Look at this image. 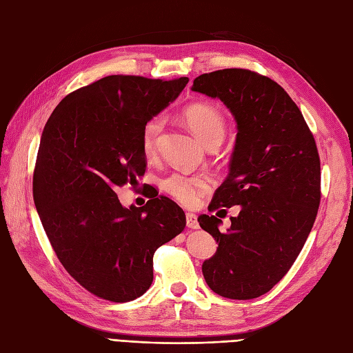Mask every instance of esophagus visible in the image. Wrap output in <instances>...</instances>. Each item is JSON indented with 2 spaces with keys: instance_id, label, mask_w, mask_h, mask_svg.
Here are the masks:
<instances>
[{
  "instance_id": "34e87169",
  "label": "esophagus",
  "mask_w": 353,
  "mask_h": 353,
  "mask_svg": "<svg viewBox=\"0 0 353 353\" xmlns=\"http://www.w3.org/2000/svg\"><path fill=\"white\" fill-rule=\"evenodd\" d=\"M187 227L191 228V230H197L199 228V222H197V218L196 215H193V213H187Z\"/></svg>"
}]
</instances>
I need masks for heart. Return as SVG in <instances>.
I'll list each match as a JSON object with an SVG mask.
<instances>
[{
	"label": "heart",
	"mask_w": 353,
	"mask_h": 353,
	"mask_svg": "<svg viewBox=\"0 0 353 353\" xmlns=\"http://www.w3.org/2000/svg\"><path fill=\"white\" fill-rule=\"evenodd\" d=\"M184 119L199 140L209 145L221 143L225 135V117L216 105L209 103H194L184 110ZM166 123L163 114H154L148 119L141 131V147L145 156H153L157 150L159 137ZM213 179L209 175H188L174 172L168 175L162 187L166 193L184 206H196L200 199L210 190Z\"/></svg>",
	"instance_id": "1"
}]
</instances>
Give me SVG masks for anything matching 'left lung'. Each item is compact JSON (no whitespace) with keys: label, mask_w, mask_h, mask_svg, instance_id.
Returning <instances> with one entry per match:
<instances>
[{"label":"left lung","mask_w":353,"mask_h":353,"mask_svg":"<svg viewBox=\"0 0 353 353\" xmlns=\"http://www.w3.org/2000/svg\"><path fill=\"white\" fill-rule=\"evenodd\" d=\"M191 90L218 97L237 122L230 174L209 210L239 205L240 213L230 218L225 232L215 215L199 218L218 243L216 253L203 262V276L219 296L259 297L292 268L314 227L321 201L315 138L290 95L261 73H203Z\"/></svg>","instance_id":"obj_1"}]
</instances>
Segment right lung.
<instances>
[{"label":"right lung","mask_w":353,"mask_h":353,"mask_svg":"<svg viewBox=\"0 0 353 353\" xmlns=\"http://www.w3.org/2000/svg\"><path fill=\"white\" fill-rule=\"evenodd\" d=\"M187 83L110 74L68 94L42 132L34 170L42 227L72 279L104 301L144 294L154 252L185 228L170 199L145 191L144 206L123 208L114 191L144 175L143 126Z\"/></svg>","instance_id":"obj_1"}]
</instances>
